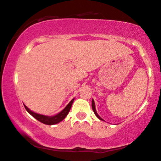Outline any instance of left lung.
I'll return each instance as SVG.
<instances>
[{
	"label": "left lung",
	"instance_id": "obj_1",
	"mask_svg": "<svg viewBox=\"0 0 161 161\" xmlns=\"http://www.w3.org/2000/svg\"><path fill=\"white\" fill-rule=\"evenodd\" d=\"M92 110H93V111H94V113H95V116L97 117L98 119H100V120H103V119H101L100 118V117L98 116V114H97V112H96V110H95V102H94V100H92Z\"/></svg>",
	"mask_w": 161,
	"mask_h": 161
}]
</instances>
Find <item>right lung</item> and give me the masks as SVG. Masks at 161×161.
Here are the masks:
<instances>
[{"label":"right lung","instance_id":"1","mask_svg":"<svg viewBox=\"0 0 161 161\" xmlns=\"http://www.w3.org/2000/svg\"><path fill=\"white\" fill-rule=\"evenodd\" d=\"M73 102H74V99L71 100V102L66 105V107L63 110V111H62L61 112H60L58 114L56 115V116H51V117L43 116V115L36 114V113H34L32 111H30V110L25 105H25V109L27 110L29 114L32 115L34 118L38 120V121L42 122V123H43L44 124H47V125H53V124H56L59 123L60 121H63V120L65 119V117L67 116V114H69V111H70L71 107V105H72Z\"/></svg>","mask_w":161,"mask_h":161}]
</instances>
